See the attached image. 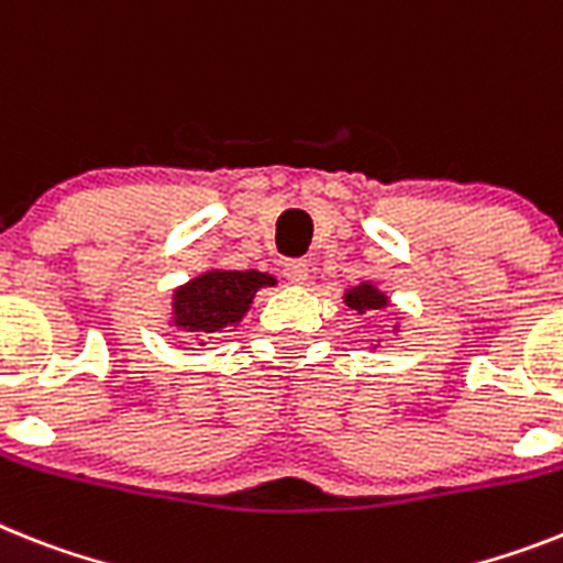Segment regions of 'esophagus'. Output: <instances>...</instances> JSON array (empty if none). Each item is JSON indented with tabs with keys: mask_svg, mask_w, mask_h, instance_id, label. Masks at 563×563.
I'll list each match as a JSON object with an SVG mask.
<instances>
[{
	"mask_svg": "<svg viewBox=\"0 0 563 563\" xmlns=\"http://www.w3.org/2000/svg\"><path fill=\"white\" fill-rule=\"evenodd\" d=\"M283 274H286L291 283H303L306 277H309V260H286V263H283Z\"/></svg>",
	"mask_w": 563,
	"mask_h": 563,
	"instance_id": "34e87169",
	"label": "esophagus"
}]
</instances>
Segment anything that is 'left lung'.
<instances>
[{"instance_id":"obj_1","label":"left lung","mask_w":563,"mask_h":563,"mask_svg":"<svg viewBox=\"0 0 563 563\" xmlns=\"http://www.w3.org/2000/svg\"><path fill=\"white\" fill-rule=\"evenodd\" d=\"M346 303L349 309H354L357 314H363L366 309H384L386 306V297L375 289V286H357V289H349L346 291Z\"/></svg>"}]
</instances>
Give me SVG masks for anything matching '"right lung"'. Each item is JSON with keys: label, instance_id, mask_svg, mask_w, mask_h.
<instances>
[{"label": "right lung", "instance_id": "obj_1", "mask_svg": "<svg viewBox=\"0 0 563 563\" xmlns=\"http://www.w3.org/2000/svg\"><path fill=\"white\" fill-rule=\"evenodd\" d=\"M274 286V277L260 272H206L174 295V323L186 332L223 334L243 318L254 300V291Z\"/></svg>", "mask_w": 563, "mask_h": 563}]
</instances>
